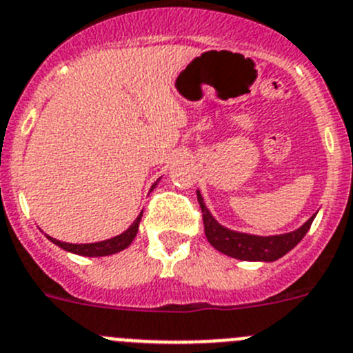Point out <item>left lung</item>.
Returning a JSON list of instances; mask_svg holds the SVG:
<instances>
[{
	"label": "left lung",
	"mask_w": 353,
	"mask_h": 353,
	"mask_svg": "<svg viewBox=\"0 0 353 353\" xmlns=\"http://www.w3.org/2000/svg\"><path fill=\"white\" fill-rule=\"evenodd\" d=\"M198 201L203 212V224H205L206 240L210 241L213 248H216L222 254L229 257L240 259V261H263V263H273L276 259L283 257L287 252L292 250L299 241L305 238L312 225L315 215L310 216L308 221L297 228L296 231L285 232V234L274 236H257L248 234V232L232 231V229L224 228L215 221V216L210 213L203 201L201 192L198 190Z\"/></svg>",
	"instance_id": "obj_1"
}]
</instances>
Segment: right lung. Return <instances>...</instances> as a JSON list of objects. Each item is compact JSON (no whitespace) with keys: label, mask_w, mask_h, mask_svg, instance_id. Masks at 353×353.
<instances>
[{"label":"right lung","mask_w":353,"mask_h":353,"mask_svg":"<svg viewBox=\"0 0 353 353\" xmlns=\"http://www.w3.org/2000/svg\"><path fill=\"white\" fill-rule=\"evenodd\" d=\"M159 180H157V182H159ZM157 182L152 185V189L157 185ZM141 215H143V212H140V215L134 219V222H132V224L129 225L122 234L113 236V238H110V240H105V241H96V243H66V241H59L48 234L45 236H47L52 243L57 245V247L63 248V250L71 252V254L83 255V257H105V255H112V254H117V252H122L124 248H128L129 245L132 243V240H134V236H137L138 232V228H140Z\"/></svg>","instance_id":"obj_1"}]
</instances>
